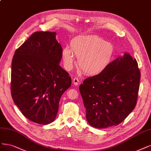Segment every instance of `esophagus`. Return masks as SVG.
Segmentation results:
<instances>
[{
	"instance_id": "34e87169",
	"label": "esophagus",
	"mask_w": 151,
	"mask_h": 151,
	"mask_svg": "<svg viewBox=\"0 0 151 151\" xmlns=\"http://www.w3.org/2000/svg\"><path fill=\"white\" fill-rule=\"evenodd\" d=\"M73 84L75 85V86H77L78 84H79V82H80V81H79V79H78L77 77H74V79H73Z\"/></svg>"
}]
</instances>
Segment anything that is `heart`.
Listing matches in <instances>:
<instances>
[{
  "instance_id": "obj_1",
  "label": "heart",
  "mask_w": 151,
  "mask_h": 151,
  "mask_svg": "<svg viewBox=\"0 0 151 151\" xmlns=\"http://www.w3.org/2000/svg\"><path fill=\"white\" fill-rule=\"evenodd\" d=\"M73 54L78 58L77 66L88 76H95L104 71L115 54L112 44L97 36H79L71 41L70 49L62 50L65 69L72 70L74 63Z\"/></svg>"
}]
</instances>
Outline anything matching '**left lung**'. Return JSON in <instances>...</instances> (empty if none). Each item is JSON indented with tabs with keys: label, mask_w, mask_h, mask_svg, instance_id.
<instances>
[{
	"label": "left lung",
	"mask_w": 151,
	"mask_h": 151,
	"mask_svg": "<svg viewBox=\"0 0 151 151\" xmlns=\"http://www.w3.org/2000/svg\"><path fill=\"white\" fill-rule=\"evenodd\" d=\"M140 79L137 60L125 54L83 81L79 90L90 125L106 129L121 123L136 106Z\"/></svg>",
	"instance_id": "obj_1"
}]
</instances>
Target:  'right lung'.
Listing matches in <instances>:
<instances>
[{"label": "right lung", "instance_id": "right-lung-1", "mask_svg": "<svg viewBox=\"0 0 151 151\" xmlns=\"http://www.w3.org/2000/svg\"><path fill=\"white\" fill-rule=\"evenodd\" d=\"M55 32H35L15 50L11 70L12 99L23 115L45 125L53 122L60 99L71 86L69 73L59 65L62 48Z\"/></svg>", "mask_w": 151, "mask_h": 151}]
</instances>
